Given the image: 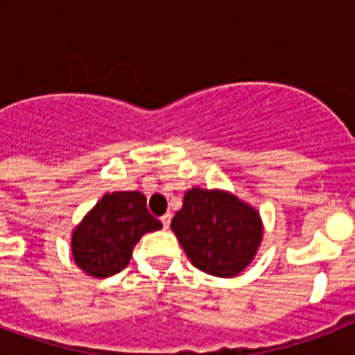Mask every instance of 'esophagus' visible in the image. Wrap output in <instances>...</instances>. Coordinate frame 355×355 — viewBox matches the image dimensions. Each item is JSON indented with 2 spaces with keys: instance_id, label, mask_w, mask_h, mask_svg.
<instances>
[{
  "instance_id": "esophagus-1",
  "label": "esophagus",
  "mask_w": 355,
  "mask_h": 355,
  "mask_svg": "<svg viewBox=\"0 0 355 355\" xmlns=\"http://www.w3.org/2000/svg\"><path fill=\"white\" fill-rule=\"evenodd\" d=\"M162 225H164V228H169V225H171V214H166V216H162Z\"/></svg>"
}]
</instances>
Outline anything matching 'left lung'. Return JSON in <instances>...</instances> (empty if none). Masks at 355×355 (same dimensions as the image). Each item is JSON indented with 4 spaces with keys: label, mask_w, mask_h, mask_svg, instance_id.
Wrapping results in <instances>:
<instances>
[{
    "label": "left lung",
    "mask_w": 355,
    "mask_h": 355,
    "mask_svg": "<svg viewBox=\"0 0 355 355\" xmlns=\"http://www.w3.org/2000/svg\"><path fill=\"white\" fill-rule=\"evenodd\" d=\"M171 230L197 269L221 278L239 275L261 241L258 211L234 195L200 188L184 195Z\"/></svg>",
    "instance_id": "left-lung-1"
}]
</instances>
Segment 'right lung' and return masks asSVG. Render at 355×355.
<instances>
[{
    "mask_svg": "<svg viewBox=\"0 0 355 355\" xmlns=\"http://www.w3.org/2000/svg\"><path fill=\"white\" fill-rule=\"evenodd\" d=\"M162 223L147 210L138 191L107 193L75 228L71 252L75 263L96 278H108L127 267L134 245Z\"/></svg>",
    "mask_w": 355,
    "mask_h": 355,
    "instance_id": "obj_1",
    "label": "right lung"
}]
</instances>
